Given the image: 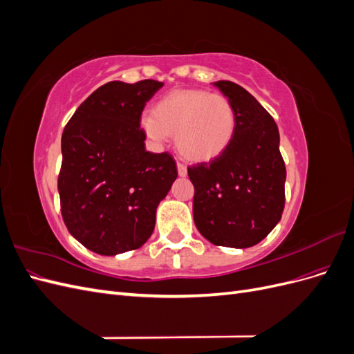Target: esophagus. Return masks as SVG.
I'll return each mask as SVG.
<instances>
[{
    "label": "esophagus",
    "instance_id": "esophagus-1",
    "mask_svg": "<svg viewBox=\"0 0 354 354\" xmlns=\"http://www.w3.org/2000/svg\"><path fill=\"white\" fill-rule=\"evenodd\" d=\"M177 171H178V176H181V177L187 176V167L185 164L177 162Z\"/></svg>",
    "mask_w": 354,
    "mask_h": 354
}]
</instances>
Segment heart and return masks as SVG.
<instances>
[{
	"mask_svg": "<svg viewBox=\"0 0 354 354\" xmlns=\"http://www.w3.org/2000/svg\"><path fill=\"white\" fill-rule=\"evenodd\" d=\"M142 127L155 143L174 134L177 151L190 160H209L230 146L236 133V113L218 94L181 90L164 95L153 113H145Z\"/></svg>",
	"mask_w": 354,
	"mask_h": 354,
	"instance_id": "b5f03b06",
	"label": "heart"
}]
</instances>
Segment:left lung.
<instances>
[{
    "label": "left lung",
    "instance_id": "1",
    "mask_svg": "<svg viewBox=\"0 0 354 354\" xmlns=\"http://www.w3.org/2000/svg\"><path fill=\"white\" fill-rule=\"evenodd\" d=\"M236 113L230 146L209 162L187 168L195 186L194 218L205 239L248 248L279 223L285 207L286 168L272 115L241 85L217 81Z\"/></svg>",
    "mask_w": 354,
    "mask_h": 354
}]
</instances>
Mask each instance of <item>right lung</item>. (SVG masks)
Instances as JSON below:
<instances>
[{"instance_id":"1","label":"right lung","mask_w":354,"mask_h":354,"mask_svg":"<svg viewBox=\"0 0 354 354\" xmlns=\"http://www.w3.org/2000/svg\"><path fill=\"white\" fill-rule=\"evenodd\" d=\"M164 82L111 81L75 111L62 134L60 211L72 236L100 255L151 238L156 208L177 178L168 152L145 147L140 116Z\"/></svg>"}]
</instances>
